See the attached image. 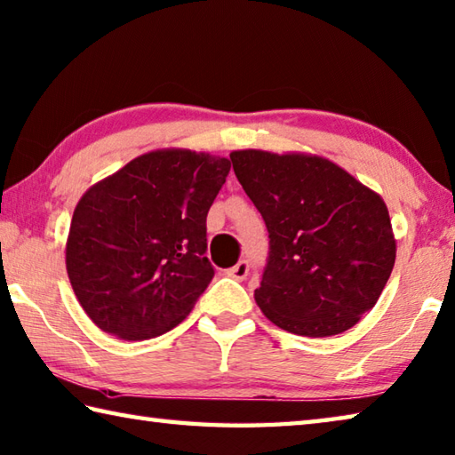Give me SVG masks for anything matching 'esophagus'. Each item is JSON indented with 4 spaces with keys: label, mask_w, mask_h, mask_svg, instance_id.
<instances>
[{
    "label": "esophagus",
    "mask_w": 455,
    "mask_h": 455,
    "mask_svg": "<svg viewBox=\"0 0 455 455\" xmlns=\"http://www.w3.org/2000/svg\"><path fill=\"white\" fill-rule=\"evenodd\" d=\"M248 270H251V266H248V262L246 260H240L236 266H233V268L228 270V275H230V278L238 280V282H243V280H246Z\"/></svg>",
    "instance_id": "1"
}]
</instances>
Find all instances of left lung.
Returning <instances> with one entry per match:
<instances>
[{
  "instance_id": "1",
  "label": "left lung",
  "mask_w": 455,
  "mask_h": 455,
  "mask_svg": "<svg viewBox=\"0 0 455 455\" xmlns=\"http://www.w3.org/2000/svg\"><path fill=\"white\" fill-rule=\"evenodd\" d=\"M230 162L268 228L254 291L262 314L306 337L351 329L375 307L396 258L380 195L319 156L240 149Z\"/></svg>"
}]
</instances>
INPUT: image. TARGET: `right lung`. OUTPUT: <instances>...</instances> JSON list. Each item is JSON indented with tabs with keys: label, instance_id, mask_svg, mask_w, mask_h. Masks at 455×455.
Masks as SVG:
<instances>
[{
	"label": "right lung",
	"instance_id": "1",
	"mask_svg": "<svg viewBox=\"0 0 455 455\" xmlns=\"http://www.w3.org/2000/svg\"><path fill=\"white\" fill-rule=\"evenodd\" d=\"M230 172L227 157L156 149L80 197L67 238L70 286L86 315L118 339L180 325L215 275L207 212Z\"/></svg>",
	"mask_w": 455,
	"mask_h": 455
}]
</instances>
